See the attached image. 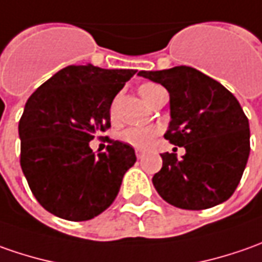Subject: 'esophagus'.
<instances>
[{"mask_svg": "<svg viewBox=\"0 0 262 262\" xmlns=\"http://www.w3.org/2000/svg\"><path fill=\"white\" fill-rule=\"evenodd\" d=\"M143 155H145V152L142 149H136V157H138V159L143 158Z\"/></svg>", "mask_w": 262, "mask_h": 262, "instance_id": "obj_1", "label": "esophagus"}]
</instances>
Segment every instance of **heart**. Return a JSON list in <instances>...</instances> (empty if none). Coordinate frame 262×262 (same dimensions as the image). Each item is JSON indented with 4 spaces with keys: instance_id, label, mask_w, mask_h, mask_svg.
<instances>
[{
    "instance_id": "1",
    "label": "heart",
    "mask_w": 262,
    "mask_h": 262,
    "mask_svg": "<svg viewBox=\"0 0 262 262\" xmlns=\"http://www.w3.org/2000/svg\"><path fill=\"white\" fill-rule=\"evenodd\" d=\"M139 94L140 97L149 104H154L158 101L161 97L167 94V91L158 84L155 82H143L139 86ZM108 116L112 123H119L120 120V112H119V97H116L113 100V103L110 104V110H108ZM158 126H149V127H127L120 133V139L126 143H129L135 148H149L155 138L159 135Z\"/></svg>"
}]
</instances>
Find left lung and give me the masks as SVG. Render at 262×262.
<instances>
[{
  "instance_id": "obj_1",
  "label": "left lung",
  "mask_w": 262,
  "mask_h": 262,
  "mask_svg": "<svg viewBox=\"0 0 262 262\" xmlns=\"http://www.w3.org/2000/svg\"><path fill=\"white\" fill-rule=\"evenodd\" d=\"M169 93L171 122L164 138L185 148L181 159L162 154L152 183L167 202L203 210L235 193L249 157V123L235 95L191 67L139 71Z\"/></svg>"
}]
</instances>
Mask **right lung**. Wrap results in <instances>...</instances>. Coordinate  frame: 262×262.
Returning a JSON list of instances; mask_svg holds the SVG:
<instances>
[{"label":"right lung","mask_w":262,"mask_h":262,"mask_svg":"<svg viewBox=\"0 0 262 262\" xmlns=\"http://www.w3.org/2000/svg\"><path fill=\"white\" fill-rule=\"evenodd\" d=\"M135 74L71 65L29 97L18 123L20 165L33 195L52 214L90 221L119 194L136 162L135 149L110 139L107 150L95 155L90 142L110 127V104Z\"/></svg>","instance_id":"add662e5"}]
</instances>
